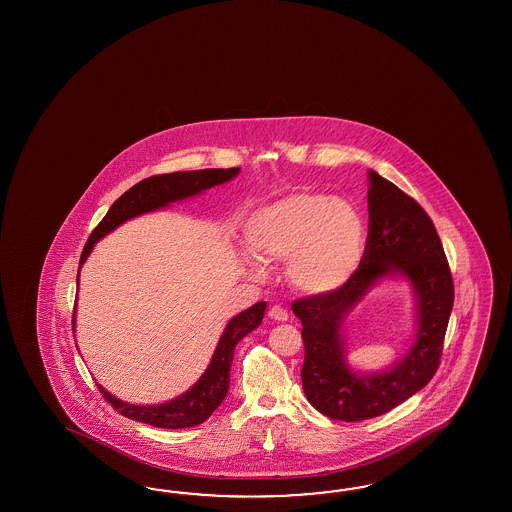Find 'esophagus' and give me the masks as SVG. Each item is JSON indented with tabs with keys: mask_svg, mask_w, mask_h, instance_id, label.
<instances>
[{
	"mask_svg": "<svg viewBox=\"0 0 512 512\" xmlns=\"http://www.w3.org/2000/svg\"><path fill=\"white\" fill-rule=\"evenodd\" d=\"M268 317L278 321V323H283V321L289 319V313L283 310V308H279V306H274V308H270V311H268Z\"/></svg>",
	"mask_w": 512,
	"mask_h": 512,
	"instance_id": "1",
	"label": "esophagus"
}]
</instances>
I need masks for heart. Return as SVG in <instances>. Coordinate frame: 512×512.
Masks as SVG:
<instances>
[{
  "label": "heart",
  "mask_w": 512,
  "mask_h": 512,
  "mask_svg": "<svg viewBox=\"0 0 512 512\" xmlns=\"http://www.w3.org/2000/svg\"><path fill=\"white\" fill-rule=\"evenodd\" d=\"M253 257L285 261L298 293L330 295L355 276L366 249V223L351 202L321 191H293L257 208L244 227ZM246 259L253 276L264 266Z\"/></svg>",
  "instance_id": "obj_1"
}]
</instances>
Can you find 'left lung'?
I'll return each mask as SVG.
<instances>
[{"instance_id": "obj_1", "label": "left lung", "mask_w": 512, "mask_h": 512, "mask_svg": "<svg viewBox=\"0 0 512 512\" xmlns=\"http://www.w3.org/2000/svg\"><path fill=\"white\" fill-rule=\"evenodd\" d=\"M370 227L364 257L340 291L293 302L302 321V387L326 417L345 422L385 415L434 377L454 304L449 263L434 223L400 187L368 172ZM405 278L416 295V334L408 353L379 373L346 362L344 319L383 278Z\"/></svg>"}]
</instances>
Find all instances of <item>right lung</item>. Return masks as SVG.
<instances>
[{
    "mask_svg": "<svg viewBox=\"0 0 512 512\" xmlns=\"http://www.w3.org/2000/svg\"><path fill=\"white\" fill-rule=\"evenodd\" d=\"M238 172L240 167L171 172V174L150 176L131 189H127L124 195L110 206L107 216L101 219V223L90 234L84 251L80 255L77 283L80 278V268L90 257L95 244L107 234L112 233L114 229H118L122 223L133 217L167 208L172 202L186 201L195 195H201L210 187L231 182L234 176H238ZM264 311H266V302H257L248 310L234 315L217 341L216 351L212 355L208 368L199 377V381L193 387L187 388L186 392L180 394L178 398H172L165 403H154V405H137V403L124 402L112 396L109 390L101 385L99 390L120 415L142 424H150L155 428H167V430H180V428H191V426L202 424L227 396L229 373H231L236 343L263 323ZM75 325H77V300H75V313H73V330L77 328Z\"/></svg>",
    "mask_w": 512,
    "mask_h": 512,
    "instance_id": "right-lung-1",
    "label": "right lung"
}]
</instances>
